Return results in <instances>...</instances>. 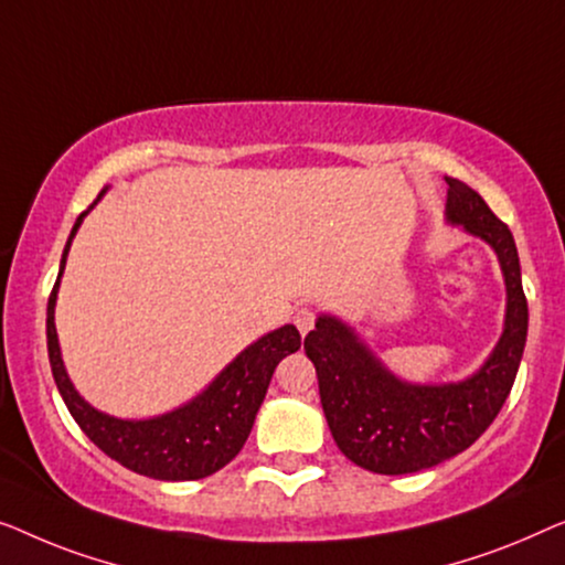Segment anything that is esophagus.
I'll return each instance as SVG.
<instances>
[{"label":"esophagus","mask_w":565,"mask_h":565,"mask_svg":"<svg viewBox=\"0 0 565 565\" xmlns=\"http://www.w3.org/2000/svg\"><path fill=\"white\" fill-rule=\"evenodd\" d=\"M294 324H297V330L301 332V335H307V332L315 328V312H312V309H307V307L297 309V315H294Z\"/></svg>","instance_id":"34e87169"}]
</instances>
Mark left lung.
Instances as JSON below:
<instances>
[{"instance_id":"obj_1","label":"left lung","mask_w":565,"mask_h":565,"mask_svg":"<svg viewBox=\"0 0 565 565\" xmlns=\"http://www.w3.org/2000/svg\"><path fill=\"white\" fill-rule=\"evenodd\" d=\"M445 181V220L487 243L504 276V330L479 371L448 384H412L335 315L317 317L305 338L332 438L348 460L373 473H417L471 448L510 396L527 340V299L510 227L463 181Z\"/></svg>"}]
</instances>
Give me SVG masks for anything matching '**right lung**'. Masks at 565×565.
Returning <instances> with one entry per match:
<instances>
[{
  "instance_id": "right-lung-1",
  "label": "right lung",
  "mask_w": 565,
  "mask_h": 565,
  "mask_svg": "<svg viewBox=\"0 0 565 565\" xmlns=\"http://www.w3.org/2000/svg\"><path fill=\"white\" fill-rule=\"evenodd\" d=\"M105 192L107 186L102 189L94 204L105 196ZM89 210L78 214L71 227L68 243L61 256L58 279L47 299V359H51L55 386L86 438L130 471L158 481H196L212 476L222 466H227L248 440L276 365L289 353L299 351V330L294 324H284L279 330L266 332L264 338L237 353L202 394L166 415L120 419L92 407L71 384L61 359L58 332H55V299H58L61 276L66 268L71 241L76 237Z\"/></svg>"
}]
</instances>
